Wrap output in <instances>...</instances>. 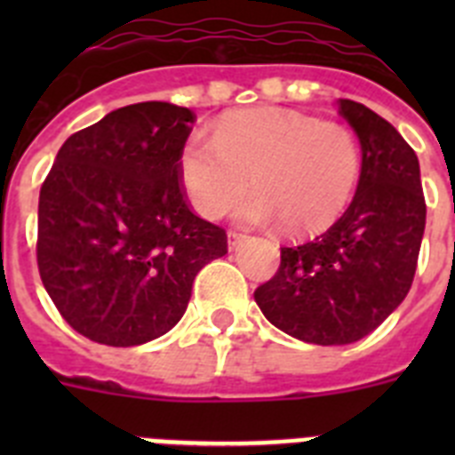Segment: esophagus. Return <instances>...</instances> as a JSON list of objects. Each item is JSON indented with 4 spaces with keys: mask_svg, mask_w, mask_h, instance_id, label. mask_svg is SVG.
I'll use <instances>...</instances> for the list:
<instances>
[{
    "mask_svg": "<svg viewBox=\"0 0 455 455\" xmlns=\"http://www.w3.org/2000/svg\"><path fill=\"white\" fill-rule=\"evenodd\" d=\"M243 241H246V235H241V232L236 230H232L230 235H228V246H230V251H236Z\"/></svg>",
    "mask_w": 455,
    "mask_h": 455,
    "instance_id": "34e87169",
    "label": "esophagus"
}]
</instances>
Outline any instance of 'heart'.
Instances as JSON below:
<instances>
[{"label": "heart", "mask_w": 455, "mask_h": 455, "mask_svg": "<svg viewBox=\"0 0 455 455\" xmlns=\"http://www.w3.org/2000/svg\"><path fill=\"white\" fill-rule=\"evenodd\" d=\"M363 175V148L344 123L277 108H241L216 120L214 134L193 132L180 150L188 203L220 219L248 191L239 216L283 223L289 235H319L351 204Z\"/></svg>", "instance_id": "1"}]
</instances>
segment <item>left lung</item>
Returning <instances> with one entry per match:
<instances>
[{
	"label": "left lung",
	"instance_id": "8db88e82",
	"mask_svg": "<svg viewBox=\"0 0 455 455\" xmlns=\"http://www.w3.org/2000/svg\"><path fill=\"white\" fill-rule=\"evenodd\" d=\"M337 107L363 146L353 203L323 235L280 248V268L255 289L275 328L319 347L363 339L399 307L426 228L415 150L364 104L339 100Z\"/></svg>",
	"mask_w": 455,
	"mask_h": 455
}]
</instances>
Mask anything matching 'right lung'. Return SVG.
<instances>
[{"instance_id":"1","label":"right lung","mask_w":455,"mask_h":455,"mask_svg":"<svg viewBox=\"0 0 455 455\" xmlns=\"http://www.w3.org/2000/svg\"><path fill=\"white\" fill-rule=\"evenodd\" d=\"M196 114L168 102L116 108L61 146L40 187V280L91 341L139 347L182 319L193 277L228 252L180 178Z\"/></svg>"}]
</instances>
